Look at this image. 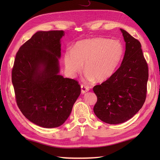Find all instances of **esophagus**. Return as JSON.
Returning a JSON list of instances; mask_svg holds the SVG:
<instances>
[{"label":"esophagus","instance_id":"esophagus-1","mask_svg":"<svg viewBox=\"0 0 160 160\" xmlns=\"http://www.w3.org/2000/svg\"><path fill=\"white\" fill-rule=\"evenodd\" d=\"M81 93H85L89 90V89L88 86H85V85H81Z\"/></svg>","mask_w":160,"mask_h":160}]
</instances>
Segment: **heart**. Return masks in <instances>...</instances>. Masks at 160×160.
<instances>
[{"label": "heart", "instance_id": "obj_1", "mask_svg": "<svg viewBox=\"0 0 160 160\" xmlns=\"http://www.w3.org/2000/svg\"><path fill=\"white\" fill-rule=\"evenodd\" d=\"M124 49L117 40L97 37L81 40L64 55V64L68 73L74 76L83 69L85 79L102 82L112 76L122 60Z\"/></svg>", "mask_w": 160, "mask_h": 160}]
</instances>
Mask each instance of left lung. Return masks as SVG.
<instances>
[{"label":"left lung","mask_w":160,"mask_h":160,"mask_svg":"<svg viewBox=\"0 0 160 160\" xmlns=\"http://www.w3.org/2000/svg\"><path fill=\"white\" fill-rule=\"evenodd\" d=\"M125 42L122 65L114 74L93 90L98 97L94 113L109 124L122 123L142 108L147 95L148 65L140 42L121 28Z\"/></svg>","instance_id":"1"}]
</instances>
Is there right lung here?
<instances>
[{"mask_svg": "<svg viewBox=\"0 0 160 160\" xmlns=\"http://www.w3.org/2000/svg\"><path fill=\"white\" fill-rule=\"evenodd\" d=\"M62 31H38L17 52L12 83L17 104L38 126L59 127L81 93L78 81L59 75Z\"/></svg>", "mask_w": 160, "mask_h": 160, "instance_id": "add662e5", "label": "right lung"}]
</instances>
